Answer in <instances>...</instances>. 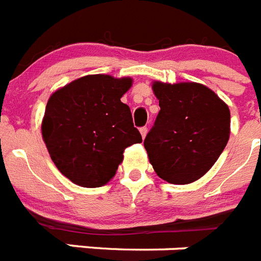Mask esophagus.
<instances>
[{
    "instance_id": "34e87169",
    "label": "esophagus",
    "mask_w": 261,
    "mask_h": 261,
    "mask_svg": "<svg viewBox=\"0 0 261 261\" xmlns=\"http://www.w3.org/2000/svg\"><path fill=\"white\" fill-rule=\"evenodd\" d=\"M140 132H141L142 138L146 137V135H147V126H142V128H140Z\"/></svg>"
}]
</instances>
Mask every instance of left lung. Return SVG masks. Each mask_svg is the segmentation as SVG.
Listing matches in <instances>:
<instances>
[{"label": "left lung", "mask_w": 261, "mask_h": 261, "mask_svg": "<svg viewBox=\"0 0 261 261\" xmlns=\"http://www.w3.org/2000/svg\"><path fill=\"white\" fill-rule=\"evenodd\" d=\"M153 90L161 111L144 141L150 163L168 183H192L211 170L229 141V107L193 82H155Z\"/></svg>", "instance_id": "1"}]
</instances>
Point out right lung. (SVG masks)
<instances>
[{
  "mask_svg": "<svg viewBox=\"0 0 261 261\" xmlns=\"http://www.w3.org/2000/svg\"><path fill=\"white\" fill-rule=\"evenodd\" d=\"M130 78L86 75L52 94L41 132L61 174L89 188L102 187L116 174L124 149L142 142L130 108L120 100Z\"/></svg>",
  "mask_w": 261,
  "mask_h": 261,
  "instance_id": "obj_1",
  "label": "right lung"
}]
</instances>
